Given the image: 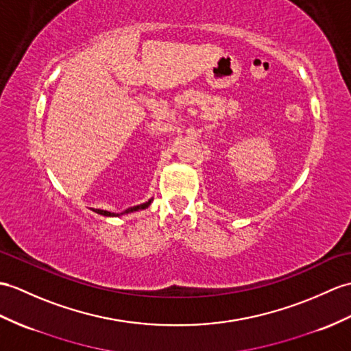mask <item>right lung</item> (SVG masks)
Segmentation results:
<instances>
[{"mask_svg":"<svg viewBox=\"0 0 351 351\" xmlns=\"http://www.w3.org/2000/svg\"><path fill=\"white\" fill-rule=\"evenodd\" d=\"M151 202H152V200H148L146 203H142V205H137V206H133V208H128V209H125V210H124V213H121V214H113V213H109V210H103V209H97L95 213H97V214H100V215H104V217H118V215H122V214L134 213V210L148 208V206L151 205Z\"/></svg>","mask_w":351,"mask_h":351,"instance_id":"obj_1","label":"right lung"}]
</instances>
